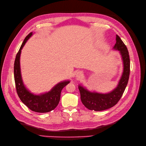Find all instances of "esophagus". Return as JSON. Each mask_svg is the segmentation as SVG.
Listing matches in <instances>:
<instances>
[{"label":"esophagus","instance_id":"obj_1","mask_svg":"<svg viewBox=\"0 0 146 146\" xmlns=\"http://www.w3.org/2000/svg\"><path fill=\"white\" fill-rule=\"evenodd\" d=\"M82 75H83L82 72L79 71V72H78L77 74H76V77L78 78H81V77H82Z\"/></svg>","mask_w":146,"mask_h":146}]
</instances>
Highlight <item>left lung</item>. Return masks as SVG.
<instances>
[{
    "label": "left lung",
    "mask_w": 146,
    "mask_h": 146,
    "mask_svg": "<svg viewBox=\"0 0 146 146\" xmlns=\"http://www.w3.org/2000/svg\"><path fill=\"white\" fill-rule=\"evenodd\" d=\"M116 43L113 47L119 50L123 61V70L117 87L110 93L102 94L91 92L81 86H78L81 100L87 109L91 110L102 111L114 106L119 102L125 91L130 72V60L127 47L121 38L116 35Z\"/></svg>",
    "instance_id": "8db88e82"
}]
</instances>
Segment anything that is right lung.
Here are the masks:
<instances>
[{"mask_svg":"<svg viewBox=\"0 0 146 146\" xmlns=\"http://www.w3.org/2000/svg\"><path fill=\"white\" fill-rule=\"evenodd\" d=\"M32 35L33 33L31 32L25 38L15 58L13 69L16 90L21 100L30 110L38 113H46L50 112L56 108L60 101L62 90L70 81H65L59 82L50 92L40 95L31 93L25 87L21 74L20 55L23 47Z\"/></svg>","mask_w":146,"mask_h":146,"instance_id":"1","label":"right lung"}]
</instances>
